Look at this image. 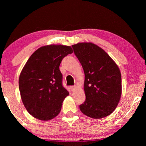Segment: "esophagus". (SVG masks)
<instances>
[{
  "instance_id": "esophagus-1",
  "label": "esophagus",
  "mask_w": 146,
  "mask_h": 146,
  "mask_svg": "<svg viewBox=\"0 0 146 146\" xmlns=\"http://www.w3.org/2000/svg\"><path fill=\"white\" fill-rule=\"evenodd\" d=\"M70 89H71V91H73L75 89V86H70Z\"/></svg>"
}]
</instances>
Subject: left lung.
I'll use <instances>...</instances> for the list:
<instances>
[{"mask_svg": "<svg viewBox=\"0 0 146 146\" xmlns=\"http://www.w3.org/2000/svg\"><path fill=\"white\" fill-rule=\"evenodd\" d=\"M85 75L86 100L80 105L82 113L102 118L114 111L122 94V78L117 64L96 44L80 42L72 46Z\"/></svg>", "mask_w": 146, "mask_h": 146, "instance_id": "obj_1", "label": "left lung"}]
</instances>
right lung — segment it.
<instances>
[{"label":"right lung","instance_id":"right-lung-1","mask_svg":"<svg viewBox=\"0 0 146 146\" xmlns=\"http://www.w3.org/2000/svg\"><path fill=\"white\" fill-rule=\"evenodd\" d=\"M72 53L71 46H44L36 49L24 66L19 76V90L24 107L33 117L46 121L60 113L69 92L62 86L59 66Z\"/></svg>","mask_w":146,"mask_h":146}]
</instances>
